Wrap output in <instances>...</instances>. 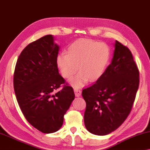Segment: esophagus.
I'll use <instances>...</instances> for the list:
<instances>
[{
	"label": "esophagus",
	"mask_w": 150,
	"mask_h": 150,
	"mask_svg": "<svg viewBox=\"0 0 150 150\" xmlns=\"http://www.w3.org/2000/svg\"><path fill=\"white\" fill-rule=\"evenodd\" d=\"M74 91L75 96H76V97H78V96H81L82 91H80V90L79 88H74Z\"/></svg>",
	"instance_id": "1"
}]
</instances>
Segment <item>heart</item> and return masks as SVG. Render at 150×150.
Listing matches in <instances>:
<instances>
[{
	"instance_id": "heart-1",
	"label": "heart",
	"mask_w": 150,
	"mask_h": 150,
	"mask_svg": "<svg viewBox=\"0 0 150 150\" xmlns=\"http://www.w3.org/2000/svg\"><path fill=\"white\" fill-rule=\"evenodd\" d=\"M110 56V50L107 44L90 40L82 39L74 41L69 46L66 54L57 56L56 64L62 76L70 80L74 88H80L88 80L94 82L105 73Z\"/></svg>"
}]
</instances>
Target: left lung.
Here are the masks:
<instances>
[{
	"label": "left lung",
	"instance_id": "1",
	"mask_svg": "<svg viewBox=\"0 0 150 150\" xmlns=\"http://www.w3.org/2000/svg\"><path fill=\"white\" fill-rule=\"evenodd\" d=\"M111 63L96 83L82 91L86 129L97 135L116 130L130 113L139 87V74L128 47L115 41Z\"/></svg>",
	"mask_w": 150,
	"mask_h": 150
}]
</instances>
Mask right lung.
I'll use <instances>...</instances> for the list:
<instances>
[{
  "instance_id": "obj_1",
  "label": "right lung",
  "mask_w": 150,
  "mask_h": 150,
  "mask_svg": "<svg viewBox=\"0 0 150 150\" xmlns=\"http://www.w3.org/2000/svg\"><path fill=\"white\" fill-rule=\"evenodd\" d=\"M47 35L32 42L21 53L14 73V89L23 114L32 126L44 133L58 131L64 115L75 95L72 87L64 85L56 58L59 46Z\"/></svg>"
}]
</instances>
